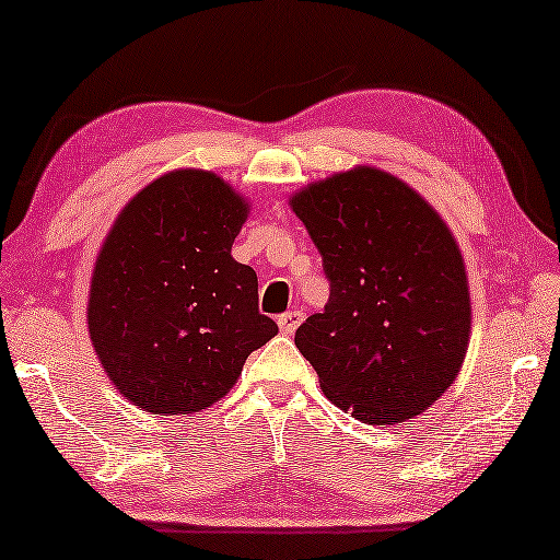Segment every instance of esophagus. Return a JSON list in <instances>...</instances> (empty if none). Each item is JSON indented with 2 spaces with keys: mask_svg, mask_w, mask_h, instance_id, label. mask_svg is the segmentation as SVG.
<instances>
[{
  "mask_svg": "<svg viewBox=\"0 0 560 560\" xmlns=\"http://www.w3.org/2000/svg\"><path fill=\"white\" fill-rule=\"evenodd\" d=\"M301 323H303V313L301 311H289V313H283L279 317V327H281L283 335H293V331L299 329Z\"/></svg>",
  "mask_w": 560,
  "mask_h": 560,
  "instance_id": "obj_1",
  "label": "esophagus"
}]
</instances>
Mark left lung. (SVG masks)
<instances>
[{
	"label": "left lung",
	"mask_w": 560,
	"mask_h": 560,
	"mask_svg": "<svg viewBox=\"0 0 560 560\" xmlns=\"http://www.w3.org/2000/svg\"><path fill=\"white\" fill-rule=\"evenodd\" d=\"M323 255L329 301L295 329L319 387L373 425L419 416L457 377L471 307L464 261L443 219L375 168L291 199Z\"/></svg>",
	"instance_id": "obj_1"
}]
</instances>
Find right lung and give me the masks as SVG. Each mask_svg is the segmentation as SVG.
<instances>
[{
  "mask_svg": "<svg viewBox=\"0 0 560 560\" xmlns=\"http://www.w3.org/2000/svg\"><path fill=\"white\" fill-rule=\"evenodd\" d=\"M247 205L207 171L147 185L93 269L89 335L115 387L151 413L211 407L277 335L257 273L231 257Z\"/></svg>",
  "mask_w": 560,
  "mask_h": 560,
  "instance_id": "1",
  "label": "right lung"
}]
</instances>
